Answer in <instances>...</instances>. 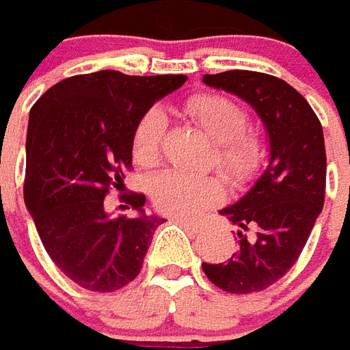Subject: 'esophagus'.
<instances>
[{
  "mask_svg": "<svg viewBox=\"0 0 350 350\" xmlns=\"http://www.w3.org/2000/svg\"><path fill=\"white\" fill-rule=\"evenodd\" d=\"M176 224L187 227V229H191V231H197V229L200 227L199 221H195V219H187V217H176Z\"/></svg>",
  "mask_w": 350,
  "mask_h": 350,
  "instance_id": "esophagus-1",
  "label": "esophagus"
}]
</instances>
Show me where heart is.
Masks as SVG:
<instances>
[{"label": "heart", "mask_w": 350, "mask_h": 350, "mask_svg": "<svg viewBox=\"0 0 350 350\" xmlns=\"http://www.w3.org/2000/svg\"><path fill=\"white\" fill-rule=\"evenodd\" d=\"M185 111L212 140H216V165L234 185H241L258 172L263 148L258 134L248 126L243 106L219 94H197L185 102ZM167 119L161 109L146 111L133 133V157L140 167H155ZM224 187L216 176L168 170L151 185L155 208L168 216H197L219 202Z\"/></svg>", "instance_id": "b5f03b06"}]
</instances>
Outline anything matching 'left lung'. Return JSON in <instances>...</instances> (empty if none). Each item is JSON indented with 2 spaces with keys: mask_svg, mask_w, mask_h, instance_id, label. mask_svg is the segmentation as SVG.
Segmentation results:
<instances>
[{
  "mask_svg": "<svg viewBox=\"0 0 350 350\" xmlns=\"http://www.w3.org/2000/svg\"><path fill=\"white\" fill-rule=\"evenodd\" d=\"M202 81L246 100L263 119L271 142L263 176L219 212L239 227L237 254L224 263H202V271L229 294L261 292L294 267L324 206L322 124L309 102L275 75L229 70Z\"/></svg>",
  "mask_w": 350,
  "mask_h": 350,
  "instance_id": "1",
  "label": "left lung"
}]
</instances>
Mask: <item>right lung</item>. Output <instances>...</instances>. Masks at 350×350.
Returning a JSON list of instances; mask_svg holds the SVG:
<instances>
[{"mask_svg":"<svg viewBox=\"0 0 350 350\" xmlns=\"http://www.w3.org/2000/svg\"><path fill=\"white\" fill-rule=\"evenodd\" d=\"M185 75L81 73L31 106L24 202L49 258L90 292H116L140 275L163 217L146 216L144 193L121 197L138 216L109 217L106 199L133 170V133L155 100Z\"/></svg>","mask_w":350,"mask_h":350,"instance_id":"obj_1","label":"right lung"}]
</instances>
